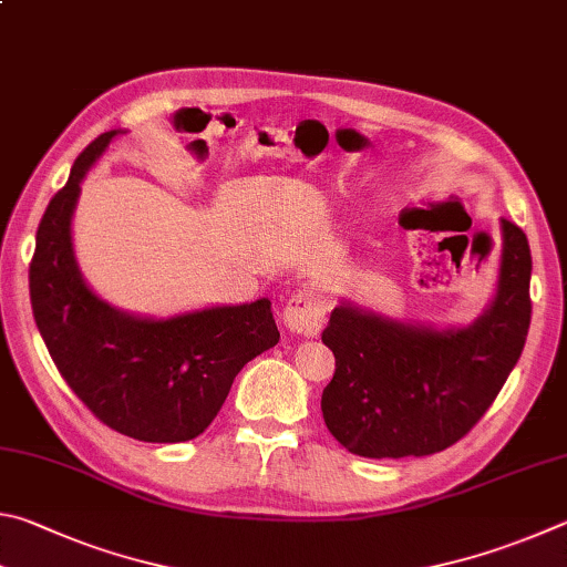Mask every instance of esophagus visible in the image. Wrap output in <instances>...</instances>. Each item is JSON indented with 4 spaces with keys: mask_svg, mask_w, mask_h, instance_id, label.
<instances>
[{
    "mask_svg": "<svg viewBox=\"0 0 567 567\" xmlns=\"http://www.w3.org/2000/svg\"><path fill=\"white\" fill-rule=\"evenodd\" d=\"M329 313V296L321 286H303L296 291L284 309V321L291 331L303 336H316L326 323Z\"/></svg>",
    "mask_w": 567,
    "mask_h": 567,
    "instance_id": "obj_1",
    "label": "esophagus"
}]
</instances>
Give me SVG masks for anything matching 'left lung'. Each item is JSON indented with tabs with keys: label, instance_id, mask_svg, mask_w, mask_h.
Returning <instances> with one entry per match:
<instances>
[{
	"label": "left lung",
	"instance_id": "8db88e82",
	"mask_svg": "<svg viewBox=\"0 0 567 567\" xmlns=\"http://www.w3.org/2000/svg\"><path fill=\"white\" fill-rule=\"evenodd\" d=\"M530 268L528 238L503 218L498 296L468 329H411L351 306L333 309L321 336L336 355L321 395L333 439L363 458H421L468 435L523 353Z\"/></svg>",
	"mask_w": 567,
	"mask_h": 567
}]
</instances>
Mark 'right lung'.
<instances>
[{
    "instance_id": "obj_1",
    "label": "right lung",
    "mask_w": 567,
    "mask_h": 567,
    "mask_svg": "<svg viewBox=\"0 0 567 567\" xmlns=\"http://www.w3.org/2000/svg\"><path fill=\"white\" fill-rule=\"evenodd\" d=\"M112 136L99 134L76 156L39 221L29 264L34 321L69 389L104 425L146 443L192 441L221 411L238 371L281 333L268 299L152 321L118 313L86 289L69 224L79 184Z\"/></svg>"
}]
</instances>
